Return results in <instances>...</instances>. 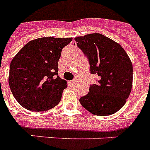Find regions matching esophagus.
I'll use <instances>...</instances> for the list:
<instances>
[{
	"label": "esophagus",
	"mask_w": 150,
	"mask_h": 150,
	"mask_svg": "<svg viewBox=\"0 0 150 150\" xmlns=\"http://www.w3.org/2000/svg\"><path fill=\"white\" fill-rule=\"evenodd\" d=\"M69 82H70V84H71V85H74V84L77 82V79H73V80L70 81Z\"/></svg>",
	"instance_id": "1"
}]
</instances>
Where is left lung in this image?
I'll list each match as a JSON object with an SVG mask.
<instances>
[{
	"instance_id": "obj_1",
	"label": "left lung",
	"mask_w": 150,
	"mask_h": 150,
	"mask_svg": "<svg viewBox=\"0 0 150 150\" xmlns=\"http://www.w3.org/2000/svg\"><path fill=\"white\" fill-rule=\"evenodd\" d=\"M79 48L87 57L89 71L97 75V84L79 102L96 115L114 114L123 106L132 86V64L119 44L103 35L95 33L75 38Z\"/></svg>"
}]
</instances>
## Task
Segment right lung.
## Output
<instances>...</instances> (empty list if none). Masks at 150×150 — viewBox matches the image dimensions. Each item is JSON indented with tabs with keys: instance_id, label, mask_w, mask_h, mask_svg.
I'll use <instances>...</instances> for the list:
<instances>
[{
	"instance_id": "1",
	"label": "right lung",
	"mask_w": 150,
	"mask_h": 150,
	"mask_svg": "<svg viewBox=\"0 0 150 150\" xmlns=\"http://www.w3.org/2000/svg\"><path fill=\"white\" fill-rule=\"evenodd\" d=\"M71 38H40L29 41L12 59L9 86L15 99L28 110L43 112L59 103L65 80L58 75V60Z\"/></svg>"
}]
</instances>
